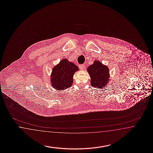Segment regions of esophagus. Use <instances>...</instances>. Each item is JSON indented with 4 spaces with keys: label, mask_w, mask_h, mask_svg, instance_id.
I'll return each mask as SVG.
<instances>
[{
    "label": "esophagus",
    "mask_w": 153,
    "mask_h": 153,
    "mask_svg": "<svg viewBox=\"0 0 153 153\" xmlns=\"http://www.w3.org/2000/svg\"><path fill=\"white\" fill-rule=\"evenodd\" d=\"M79 69H81V70H83L84 68H85V65L84 64H82V65H79Z\"/></svg>",
    "instance_id": "obj_1"
}]
</instances>
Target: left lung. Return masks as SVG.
I'll list each match as a JSON object with an SVG mask.
<instances>
[{"label": "left lung", "instance_id": "obj_1", "mask_svg": "<svg viewBox=\"0 0 153 153\" xmlns=\"http://www.w3.org/2000/svg\"><path fill=\"white\" fill-rule=\"evenodd\" d=\"M91 77V85L99 88H104L109 82V69L99 61H95L87 68Z\"/></svg>", "mask_w": 153, "mask_h": 153}]
</instances>
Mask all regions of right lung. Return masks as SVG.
Returning <instances> with one entry per match:
<instances>
[{"instance_id":"add662e5","label":"right lung","mask_w":153,"mask_h":153,"mask_svg":"<svg viewBox=\"0 0 153 153\" xmlns=\"http://www.w3.org/2000/svg\"><path fill=\"white\" fill-rule=\"evenodd\" d=\"M78 68L74 63L64 59L55 66L51 74V85L54 88L63 90L71 87L73 76Z\"/></svg>"}]
</instances>
